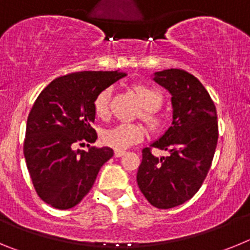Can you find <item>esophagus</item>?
<instances>
[{"label":"esophagus","instance_id":"obj_1","mask_svg":"<svg viewBox=\"0 0 250 250\" xmlns=\"http://www.w3.org/2000/svg\"><path fill=\"white\" fill-rule=\"evenodd\" d=\"M125 152L126 151H124V150H115V158H120V156L125 155Z\"/></svg>","mask_w":250,"mask_h":250}]
</instances>
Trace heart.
<instances>
[{
  "mask_svg": "<svg viewBox=\"0 0 250 250\" xmlns=\"http://www.w3.org/2000/svg\"><path fill=\"white\" fill-rule=\"evenodd\" d=\"M134 90L143 106L141 119L151 129L155 130L160 127L163 124V115L159 112V107L164 100V96L160 90L150 85H145V83L135 85ZM110 96H111L110 89H104L96 95L94 100V110L99 118H105L109 112ZM143 138H144V130L140 125H135V124H119L116 126L105 130L101 135V140L106 146L116 150L127 149L135 143L143 140Z\"/></svg>",
  "mask_w": 250,
  "mask_h": 250,
  "instance_id": "b5f03b06",
  "label": "heart"
}]
</instances>
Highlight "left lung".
Returning a JSON list of instances; mask_svg holds the SVG:
<instances>
[{
  "label": "left lung",
  "instance_id": "1",
  "mask_svg": "<svg viewBox=\"0 0 250 250\" xmlns=\"http://www.w3.org/2000/svg\"><path fill=\"white\" fill-rule=\"evenodd\" d=\"M171 95V126L150 147L169 152L159 159L143 149L136 182L152 207L170 209L191 199L210 169L218 143L216 109L204 86L180 68L154 74Z\"/></svg>",
  "mask_w": 250,
  "mask_h": 250
}]
</instances>
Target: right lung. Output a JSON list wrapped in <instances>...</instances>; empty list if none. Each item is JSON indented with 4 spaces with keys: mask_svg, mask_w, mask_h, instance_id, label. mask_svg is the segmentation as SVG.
<instances>
[{
    "mask_svg": "<svg viewBox=\"0 0 250 250\" xmlns=\"http://www.w3.org/2000/svg\"><path fill=\"white\" fill-rule=\"evenodd\" d=\"M124 76L119 71L74 72L55 79L36 99L26 124L23 154L35 190L46 204L61 210L79 204L112 158L107 146L89 145L87 151L75 146L96 141L95 98Z\"/></svg>",
    "mask_w": 250,
    "mask_h": 250,
    "instance_id": "obj_1",
    "label": "right lung"
}]
</instances>
